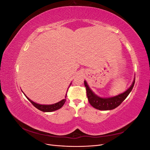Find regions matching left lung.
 <instances>
[{
	"mask_svg": "<svg viewBox=\"0 0 150 150\" xmlns=\"http://www.w3.org/2000/svg\"><path fill=\"white\" fill-rule=\"evenodd\" d=\"M135 82L134 79L133 82L130 87L125 92L120 94L114 97L111 98H101L95 94L93 91L90 89L86 81H84V86L86 89V94L89 103L94 108L99 110H111L120 106L121 103L128 96L132 90Z\"/></svg>",
	"mask_w": 150,
	"mask_h": 150,
	"instance_id": "left-lung-1",
	"label": "left lung"
}]
</instances>
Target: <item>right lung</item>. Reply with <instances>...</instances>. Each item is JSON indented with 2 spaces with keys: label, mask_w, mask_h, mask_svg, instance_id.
Instances as JSON below:
<instances>
[{
  "label": "right lung",
  "mask_w": 150,
  "mask_h": 150,
  "mask_svg": "<svg viewBox=\"0 0 150 150\" xmlns=\"http://www.w3.org/2000/svg\"><path fill=\"white\" fill-rule=\"evenodd\" d=\"M24 94L25 95V96L28 98V100L32 103V104H33L34 107H35L40 111H43V112H52L54 111L57 110H59V109H60L62 107V106L64 105V104L65 103V102L66 101V99L65 98L64 99H62V100L60 101L59 102H58L55 104H39L36 103L32 100H30V99L29 98H28V96H27L24 93ZM66 96H67V94H66L65 98H66Z\"/></svg>",
  "instance_id": "1"
}]
</instances>
